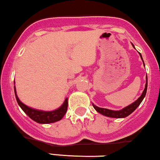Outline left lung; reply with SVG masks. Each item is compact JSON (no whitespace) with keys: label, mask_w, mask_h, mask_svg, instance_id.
Listing matches in <instances>:
<instances>
[{"label":"left lung","mask_w":160,"mask_h":160,"mask_svg":"<svg viewBox=\"0 0 160 160\" xmlns=\"http://www.w3.org/2000/svg\"><path fill=\"white\" fill-rule=\"evenodd\" d=\"M132 45H133V44H132ZM133 46L134 47V46L133 45ZM140 57H141V59L142 60V56L140 53ZM142 62H143V60H142ZM143 64H144V62H143ZM147 83H146L145 88H144V90H143V92H142L141 96H140V97L139 98L137 101H134L133 104H130V105L128 106V107L123 108V109L121 110V111H112V110H108V109H106V108H98V107H97V106L94 105V104H93V107L94 109L98 111V112L100 113V114H101L104 115V116L110 117V118H126V117H128V115H130L131 113H133V111L137 109V108L140 105V103L142 102V101L143 100L144 97H145L146 93H147Z\"/></svg>","instance_id":"8db88e82"}]
</instances>
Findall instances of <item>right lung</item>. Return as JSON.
Returning a JSON list of instances; mask_svg holds the SVG:
<instances>
[{
    "instance_id": "add662e5",
    "label": "right lung",
    "mask_w": 160,
    "mask_h": 160,
    "mask_svg": "<svg viewBox=\"0 0 160 160\" xmlns=\"http://www.w3.org/2000/svg\"><path fill=\"white\" fill-rule=\"evenodd\" d=\"M14 93L15 97H16L17 101H18V104L21 109L31 118L34 121L37 122L39 123H54V122L59 121L62 118L64 117L65 114L67 111V108H68V98H66L64 103L59 108H58L56 111H38V110L32 109L31 108L27 107L24 104L21 102L19 100L18 95L16 93V89L14 86Z\"/></svg>"
}]
</instances>
